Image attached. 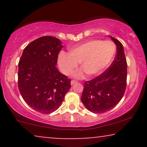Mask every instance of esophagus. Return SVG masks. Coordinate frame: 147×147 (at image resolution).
<instances>
[{
    "mask_svg": "<svg viewBox=\"0 0 147 147\" xmlns=\"http://www.w3.org/2000/svg\"><path fill=\"white\" fill-rule=\"evenodd\" d=\"M76 83H77V81H76V80H71V85H74V84H75Z\"/></svg>",
    "mask_w": 147,
    "mask_h": 147,
    "instance_id": "1",
    "label": "esophagus"
}]
</instances>
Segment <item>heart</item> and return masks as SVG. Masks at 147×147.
<instances>
[{
  "label": "heart",
  "mask_w": 147,
  "mask_h": 147,
  "mask_svg": "<svg viewBox=\"0 0 147 147\" xmlns=\"http://www.w3.org/2000/svg\"><path fill=\"white\" fill-rule=\"evenodd\" d=\"M115 52V45L111 41L89 40L72 48L69 53L61 51L58 56V65L66 76L70 75L80 63L82 69L74 73V77L82 78L85 73L88 76H95L110 65Z\"/></svg>",
  "instance_id": "1"
}]
</instances>
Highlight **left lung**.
I'll list each match as a JSON object with an SVG mask.
<instances>
[{"label": "left lung", "instance_id": "obj_1", "mask_svg": "<svg viewBox=\"0 0 147 147\" xmlns=\"http://www.w3.org/2000/svg\"><path fill=\"white\" fill-rule=\"evenodd\" d=\"M116 43L117 52L107 69L98 77L84 82L81 100L89 111L96 114L115 107L123 97L126 87L127 63L122 44L110 36Z\"/></svg>", "mask_w": 147, "mask_h": 147}]
</instances>
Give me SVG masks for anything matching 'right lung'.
Segmentation results:
<instances>
[{"mask_svg": "<svg viewBox=\"0 0 147 147\" xmlns=\"http://www.w3.org/2000/svg\"><path fill=\"white\" fill-rule=\"evenodd\" d=\"M62 47L57 38L43 36L30 43L19 59V92L26 103L40 113L57 110L71 88V80L55 67Z\"/></svg>", "mask_w": 147, "mask_h": 147, "instance_id": "1", "label": "right lung"}]
</instances>
